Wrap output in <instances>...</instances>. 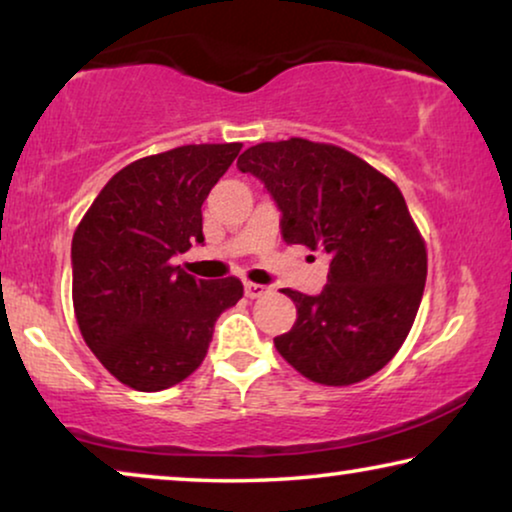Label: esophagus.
Returning a JSON list of instances; mask_svg holds the SVG:
<instances>
[{
  "instance_id": "1",
  "label": "esophagus",
  "mask_w": 512,
  "mask_h": 512,
  "mask_svg": "<svg viewBox=\"0 0 512 512\" xmlns=\"http://www.w3.org/2000/svg\"><path fill=\"white\" fill-rule=\"evenodd\" d=\"M270 289L268 286H263V284H256V282H247L244 284V293H247V298H261V296H265V293H268Z\"/></svg>"
}]
</instances>
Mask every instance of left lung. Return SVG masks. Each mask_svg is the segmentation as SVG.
Masks as SVG:
<instances>
[{"label":"left lung","instance_id":"8db88e82","mask_svg":"<svg viewBox=\"0 0 512 512\" xmlns=\"http://www.w3.org/2000/svg\"><path fill=\"white\" fill-rule=\"evenodd\" d=\"M237 167L275 198L286 242L331 256L319 296L282 289L298 319L277 352L326 387L368 380L408 338L426 282V244L401 188L354 153L303 137L249 146Z\"/></svg>","mask_w":512,"mask_h":512}]
</instances>
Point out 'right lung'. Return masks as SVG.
Here are the masks:
<instances>
[{
  "mask_svg": "<svg viewBox=\"0 0 512 512\" xmlns=\"http://www.w3.org/2000/svg\"><path fill=\"white\" fill-rule=\"evenodd\" d=\"M242 144H186L109 179L72 240L79 331L104 368L137 391L184 382L205 361L214 321L242 298L237 277L195 279L172 263L202 235V202Z\"/></svg>",
  "mask_w": 512,
  "mask_h": 512,
  "instance_id": "1",
  "label": "right lung"
}]
</instances>
